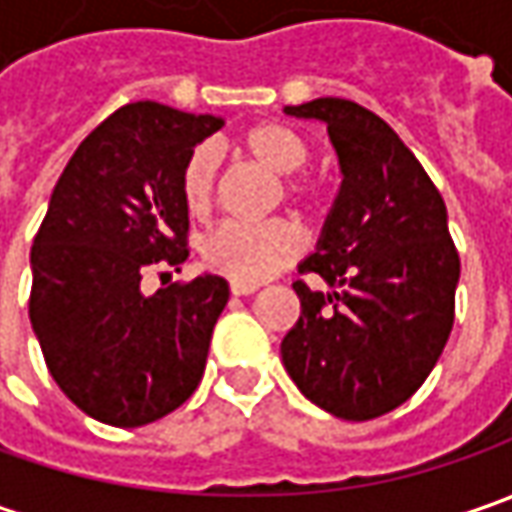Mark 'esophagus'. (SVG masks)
<instances>
[{
    "mask_svg": "<svg viewBox=\"0 0 512 512\" xmlns=\"http://www.w3.org/2000/svg\"><path fill=\"white\" fill-rule=\"evenodd\" d=\"M259 285L256 282H230V293L233 296H250V293H256Z\"/></svg>",
    "mask_w": 512,
    "mask_h": 512,
    "instance_id": "34e87169",
    "label": "esophagus"
}]
</instances>
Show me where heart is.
<instances>
[{
    "instance_id": "b5f03b06",
    "label": "heart",
    "mask_w": 512,
    "mask_h": 512,
    "mask_svg": "<svg viewBox=\"0 0 512 512\" xmlns=\"http://www.w3.org/2000/svg\"><path fill=\"white\" fill-rule=\"evenodd\" d=\"M247 156L262 162L273 173H282V193L287 202L299 205L305 213L316 216L325 210L322 182L302 176L310 159L305 139L282 122H259L239 136ZM182 199L190 213H205L213 202L216 185V153L207 145L190 150L182 168ZM302 230L290 219L267 222H222L202 242V259L213 273H222L233 282H265L273 273L287 267L302 253Z\"/></svg>"
}]
</instances>
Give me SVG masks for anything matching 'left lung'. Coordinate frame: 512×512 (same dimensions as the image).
Returning a JSON list of instances; mask_svg holds the SVG:
<instances>
[{
	"label": "left lung",
	"instance_id": "left-lung-1",
	"mask_svg": "<svg viewBox=\"0 0 512 512\" xmlns=\"http://www.w3.org/2000/svg\"><path fill=\"white\" fill-rule=\"evenodd\" d=\"M322 119L342 168V190L322 242L296 279L302 316L282 342L290 379L322 410L367 422L404 404L430 376L456 319L459 250L447 207L396 130L350 99L285 108Z\"/></svg>",
	"mask_w": 512,
	"mask_h": 512
}]
</instances>
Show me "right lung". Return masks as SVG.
I'll return each mask as SVG.
<instances>
[{"instance_id": "right-lung-1", "label": "right lung", "mask_w": 512, "mask_h": 512, "mask_svg": "<svg viewBox=\"0 0 512 512\" xmlns=\"http://www.w3.org/2000/svg\"><path fill=\"white\" fill-rule=\"evenodd\" d=\"M219 128L216 116L133 102L90 130L53 187L30 247V325L53 382L96 422H156L205 376L227 282L196 276L148 296L142 279L190 256L182 168Z\"/></svg>"}]
</instances>
